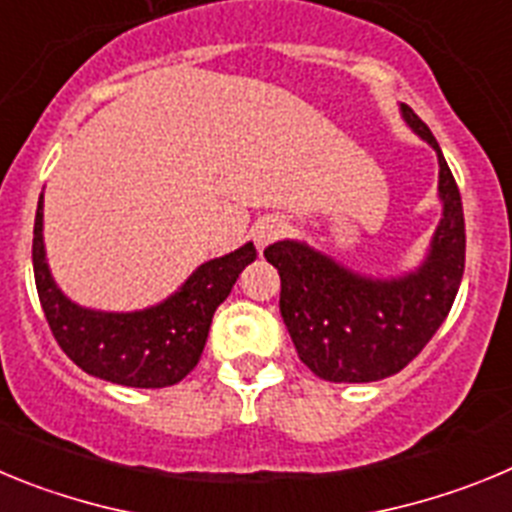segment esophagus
<instances>
[{
	"label": "esophagus",
	"instance_id": "obj_1",
	"mask_svg": "<svg viewBox=\"0 0 512 512\" xmlns=\"http://www.w3.org/2000/svg\"><path fill=\"white\" fill-rule=\"evenodd\" d=\"M284 233H287L284 220H279V217H264V220H259V223L253 225L251 238L259 251H266V248H269L274 241H279Z\"/></svg>",
	"mask_w": 512,
	"mask_h": 512
}]
</instances>
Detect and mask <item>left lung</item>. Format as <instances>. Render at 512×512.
<instances>
[{"label":"left lung","mask_w":512,"mask_h":512,"mask_svg":"<svg viewBox=\"0 0 512 512\" xmlns=\"http://www.w3.org/2000/svg\"><path fill=\"white\" fill-rule=\"evenodd\" d=\"M400 112L438 156L441 220L425 259L397 277H369L305 241L264 251L282 277L279 310L297 354L328 382H377L405 369L446 320L464 274L459 187L428 125L408 104Z\"/></svg>","instance_id":"8db88e82"}]
</instances>
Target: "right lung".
<instances>
[{"mask_svg":"<svg viewBox=\"0 0 512 512\" xmlns=\"http://www.w3.org/2000/svg\"><path fill=\"white\" fill-rule=\"evenodd\" d=\"M253 259L256 246L248 241L197 266L158 305L130 312L92 310L69 300L53 279L43 243V194L35 212L33 271L45 320L79 369L122 387L156 390L182 382L200 361L217 305Z\"/></svg>","mask_w":512,"mask_h":512,"instance_id":"obj_1","label":"right lung"}]
</instances>
